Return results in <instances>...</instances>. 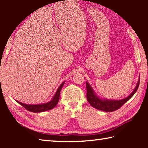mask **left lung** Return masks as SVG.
I'll return each mask as SVG.
<instances>
[{"label": "left lung", "mask_w": 148, "mask_h": 148, "mask_svg": "<svg viewBox=\"0 0 148 148\" xmlns=\"http://www.w3.org/2000/svg\"><path fill=\"white\" fill-rule=\"evenodd\" d=\"M140 84V78L138 82L137 85L134 91H132L131 95L127 97V98L121 100H107V99H101L97 96L95 93L93 89L90 86L89 84L86 82L87 87V99L89 104L92 107L95 108L97 110H102L104 112H113L115 110L120 108L125 102H127L133 96L135 92H136Z\"/></svg>", "instance_id": "obj_1"}]
</instances>
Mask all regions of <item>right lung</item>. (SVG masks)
<instances>
[{"label": "right lung", "mask_w": 148, "mask_h": 148, "mask_svg": "<svg viewBox=\"0 0 148 148\" xmlns=\"http://www.w3.org/2000/svg\"><path fill=\"white\" fill-rule=\"evenodd\" d=\"M64 83L65 82H62L61 84V86L59 87V88L57 89L56 94H55L53 97V99H52L49 102H46V103L40 104H26L19 101L17 102H18L19 104H21L22 106H23L26 110H28V111L34 112V113H38V112H42L47 111V110H51L58 104L60 97V92H61V90Z\"/></svg>", "instance_id": "obj_1"}]
</instances>
